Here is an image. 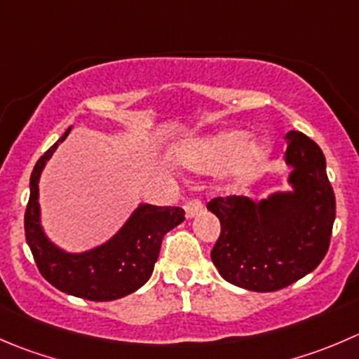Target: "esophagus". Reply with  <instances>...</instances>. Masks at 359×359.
I'll list each match as a JSON object with an SVG mask.
<instances>
[{"label":"esophagus","instance_id":"obj_1","mask_svg":"<svg viewBox=\"0 0 359 359\" xmlns=\"http://www.w3.org/2000/svg\"><path fill=\"white\" fill-rule=\"evenodd\" d=\"M203 212V203H201L200 200H189L186 203V217L191 219L194 217V215L201 214Z\"/></svg>","mask_w":359,"mask_h":359}]
</instances>
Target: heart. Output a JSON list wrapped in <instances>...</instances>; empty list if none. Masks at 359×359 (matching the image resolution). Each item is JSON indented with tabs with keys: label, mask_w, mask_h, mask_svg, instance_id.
<instances>
[{
	"label": "heart",
	"mask_w": 359,
	"mask_h": 359,
	"mask_svg": "<svg viewBox=\"0 0 359 359\" xmlns=\"http://www.w3.org/2000/svg\"><path fill=\"white\" fill-rule=\"evenodd\" d=\"M270 154L263 140H249L245 131L231 130L203 138H191L177 147V161L187 170L200 173L217 172L228 166L233 180L249 179L261 168Z\"/></svg>",
	"instance_id": "heart-1"
}]
</instances>
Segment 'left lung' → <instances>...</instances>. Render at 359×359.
<instances>
[{
    "mask_svg": "<svg viewBox=\"0 0 359 359\" xmlns=\"http://www.w3.org/2000/svg\"><path fill=\"white\" fill-rule=\"evenodd\" d=\"M291 191L266 200L214 198L207 208L221 222L212 249L215 268L233 286L257 293L283 290L326 256L335 221V193L319 145L300 131L286 135Z\"/></svg>",
    "mask_w": 359,
    "mask_h": 359,
    "instance_id": "1",
    "label": "left lung"
}]
</instances>
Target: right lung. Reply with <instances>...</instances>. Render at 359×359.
Masks as SVG:
<instances>
[{"label": "right lung", "instance_id": "right-lung-1", "mask_svg": "<svg viewBox=\"0 0 359 359\" xmlns=\"http://www.w3.org/2000/svg\"><path fill=\"white\" fill-rule=\"evenodd\" d=\"M69 130L38 159L31 173L29 201L24 214L26 242L41 276L59 291L93 302L117 300L147 283L158 261L163 236L184 221V210L142 203L109 242L80 254L59 249L40 224L38 182Z\"/></svg>", "mask_w": 359, "mask_h": 359}]
</instances>
